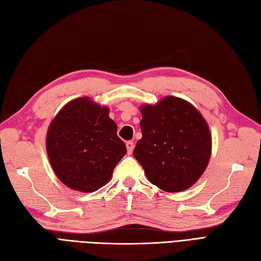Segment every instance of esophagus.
<instances>
[{"label": "esophagus", "instance_id": "esophagus-1", "mask_svg": "<svg viewBox=\"0 0 261 261\" xmlns=\"http://www.w3.org/2000/svg\"><path fill=\"white\" fill-rule=\"evenodd\" d=\"M126 148H127V152L130 154L133 152V150H134V143H133V141H127V143H126Z\"/></svg>", "mask_w": 261, "mask_h": 261}]
</instances>
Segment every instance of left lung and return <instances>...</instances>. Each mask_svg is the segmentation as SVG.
Instances as JSON below:
<instances>
[{
	"label": "left lung",
	"instance_id": "8db88e82",
	"mask_svg": "<svg viewBox=\"0 0 261 261\" xmlns=\"http://www.w3.org/2000/svg\"><path fill=\"white\" fill-rule=\"evenodd\" d=\"M140 129L134 156L150 183L168 193L192 187L206 171L212 138L208 123L188 101L168 96L140 107Z\"/></svg>",
	"mask_w": 261,
	"mask_h": 261
}]
</instances>
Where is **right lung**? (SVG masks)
Returning <instances> with one entry per match:
<instances>
[{
  "label": "right lung",
  "mask_w": 261,
  "mask_h": 261,
  "mask_svg": "<svg viewBox=\"0 0 261 261\" xmlns=\"http://www.w3.org/2000/svg\"><path fill=\"white\" fill-rule=\"evenodd\" d=\"M109 108L76 98L54 116L46 133V153L55 175L68 188L92 193L111 179L126 146L116 135Z\"/></svg>",
  "instance_id": "add662e5"
}]
</instances>
